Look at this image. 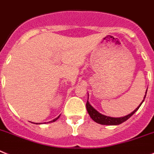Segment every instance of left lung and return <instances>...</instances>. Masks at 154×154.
<instances>
[{
	"label": "left lung",
	"mask_w": 154,
	"mask_h": 154,
	"mask_svg": "<svg viewBox=\"0 0 154 154\" xmlns=\"http://www.w3.org/2000/svg\"><path fill=\"white\" fill-rule=\"evenodd\" d=\"M146 91H147V89H146ZM146 94H145L144 97H143V100H142L141 103H140L139 106L136 108L135 110H134L132 113L127 115V116H124V117H111L106 116V115L102 114V113H99L97 110H95V109L90 104L88 100H87V103H86V107H87V112H88V113H89L90 117H91V119H92L93 120H94L96 123H97V124H102V125H119V124H122V123H124L126 120H128V119L130 118V117H131L138 109H139L140 106L141 104L143 103V102L144 101V99L145 97H146ZM88 97H89V95H88Z\"/></svg>",
	"instance_id": "1"
}]
</instances>
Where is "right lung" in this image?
<instances>
[{"mask_svg":"<svg viewBox=\"0 0 154 154\" xmlns=\"http://www.w3.org/2000/svg\"><path fill=\"white\" fill-rule=\"evenodd\" d=\"M60 115H59V116H58V117H57V118L54 119V120H51V121H50V122H54V121H56V120H57V119H58V118H59V117H60ZM50 122H48V123H50Z\"/></svg>","mask_w":154,"mask_h":154,"instance_id":"1","label":"right lung"}]
</instances>
